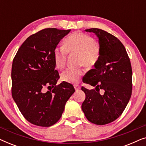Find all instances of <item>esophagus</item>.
<instances>
[{"label":"esophagus","mask_w":146,"mask_h":146,"mask_svg":"<svg viewBox=\"0 0 146 146\" xmlns=\"http://www.w3.org/2000/svg\"><path fill=\"white\" fill-rule=\"evenodd\" d=\"M74 87L76 91L79 90L80 89V86L79 85H74Z\"/></svg>","instance_id":"esophagus-1"}]
</instances>
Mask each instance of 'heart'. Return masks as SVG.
<instances>
[{
    "label": "heart",
    "instance_id": "obj_1",
    "mask_svg": "<svg viewBox=\"0 0 146 146\" xmlns=\"http://www.w3.org/2000/svg\"><path fill=\"white\" fill-rule=\"evenodd\" d=\"M68 53L78 54V63L86 67L95 65L100 56L99 47L93 38L85 34L76 32L68 36L64 42V46L58 47L54 51V60L58 69L64 68ZM83 75V71L78 68H68L61 74L62 80L70 84L78 83Z\"/></svg>",
    "mask_w": 146,
    "mask_h": 146
}]
</instances>
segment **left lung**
<instances>
[{"mask_svg":"<svg viewBox=\"0 0 146 146\" xmlns=\"http://www.w3.org/2000/svg\"><path fill=\"white\" fill-rule=\"evenodd\" d=\"M98 38L100 56L94 68L88 71L84 83L95 87H82L86 99L82 109L88 120L97 125L112 122L120 116L128 104L132 90L131 63L122 43L111 34L99 29L85 30ZM102 89L104 94L100 95Z\"/></svg>","mask_w":146,"mask_h":146,"instance_id":"8db88e82","label":"left lung"}]
</instances>
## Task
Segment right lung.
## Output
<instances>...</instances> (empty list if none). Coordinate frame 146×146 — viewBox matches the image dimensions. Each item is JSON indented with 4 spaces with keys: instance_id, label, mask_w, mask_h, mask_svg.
<instances>
[{
    "instance_id": "1",
    "label": "right lung",
    "mask_w": 146,
    "mask_h": 146,
    "mask_svg": "<svg viewBox=\"0 0 146 146\" xmlns=\"http://www.w3.org/2000/svg\"><path fill=\"white\" fill-rule=\"evenodd\" d=\"M71 30L45 29L30 36L19 48L12 65V96L25 119L34 125L51 126L74 93L71 84L56 85L60 76L54 51ZM44 87L49 90H43Z\"/></svg>"
}]
</instances>
